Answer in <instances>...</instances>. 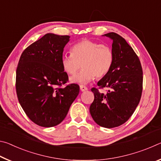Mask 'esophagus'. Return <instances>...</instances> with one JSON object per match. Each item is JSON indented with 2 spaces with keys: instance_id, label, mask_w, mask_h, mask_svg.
<instances>
[{
  "instance_id": "1",
  "label": "esophagus",
  "mask_w": 161,
  "mask_h": 161,
  "mask_svg": "<svg viewBox=\"0 0 161 161\" xmlns=\"http://www.w3.org/2000/svg\"><path fill=\"white\" fill-rule=\"evenodd\" d=\"M87 89H88V88H87L86 86H84V85H80V90L81 92H84V91H86Z\"/></svg>"
}]
</instances>
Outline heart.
Returning <instances> with one entry per match:
<instances>
[{"mask_svg": "<svg viewBox=\"0 0 161 161\" xmlns=\"http://www.w3.org/2000/svg\"><path fill=\"white\" fill-rule=\"evenodd\" d=\"M114 62V53L110 45L89 40L75 43L71 48V54H64L61 58L62 69L68 75H75L83 67L70 79L72 82L79 84H86L95 77H103L110 72Z\"/></svg>", "mask_w": 161, "mask_h": 161, "instance_id": "obj_1", "label": "heart"}]
</instances>
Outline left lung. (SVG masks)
<instances>
[{
    "instance_id": "8db88e82",
    "label": "left lung",
    "mask_w": 161,
    "mask_h": 161,
    "mask_svg": "<svg viewBox=\"0 0 161 161\" xmlns=\"http://www.w3.org/2000/svg\"><path fill=\"white\" fill-rule=\"evenodd\" d=\"M113 40L114 62L110 72L98 81L89 107L92 119L100 126L114 128L126 122L139 103L143 90V69L140 59L124 38L115 32L105 34Z\"/></svg>"
}]
</instances>
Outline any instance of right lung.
<instances>
[{
	"label": "right lung",
	"instance_id": "1",
	"mask_svg": "<svg viewBox=\"0 0 161 161\" xmlns=\"http://www.w3.org/2000/svg\"><path fill=\"white\" fill-rule=\"evenodd\" d=\"M69 40L68 35L47 33L29 45L19 59L15 80L19 103L40 126L60 124L80 92L78 84H66L69 78L61 64Z\"/></svg>",
	"mask_w": 161,
	"mask_h": 161
}]
</instances>
